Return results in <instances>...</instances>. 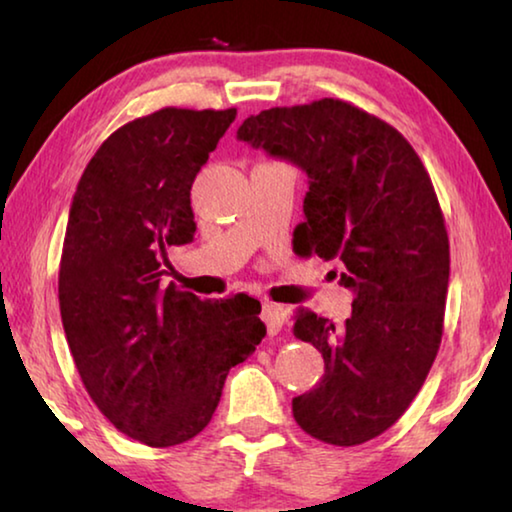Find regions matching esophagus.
<instances>
[{"label": "esophagus", "instance_id": "obj_1", "mask_svg": "<svg viewBox=\"0 0 512 512\" xmlns=\"http://www.w3.org/2000/svg\"><path fill=\"white\" fill-rule=\"evenodd\" d=\"M262 320L266 323V332L268 336L280 334V329L284 325V311L280 305H273V302H264L262 305Z\"/></svg>", "mask_w": 512, "mask_h": 512}]
</instances>
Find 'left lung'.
Returning <instances> with one entry per match:
<instances>
[{
    "mask_svg": "<svg viewBox=\"0 0 512 512\" xmlns=\"http://www.w3.org/2000/svg\"><path fill=\"white\" fill-rule=\"evenodd\" d=\"M237 137L307 173L293 244L339 262L354 293L343 327L298 309L293 334L325 375L293 418L323 443H366L409 409L443 339L449 239L429 173L402 133L339 99L262 110Z\"/></svg>",
    "mask_w": 512,
    "mask_h": 512,
    "instance_id": "left-lung-1",
    "label": "left lung"
}]
</instances>
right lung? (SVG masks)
<instances>
[{"instance_id":"add662e5","label":"right lung","mask_w":512,"mask_h":512,"mask_svg":"<svg viewBox=\"0 0 512 512\" xmlns=\"http://www.w3.org/2000/svg\"><path fill=\"white\" fill-rule=\"evenodd\" d=\"M235 117L162 108L128 121L94 153L69 207L58 273L69 350L99 411L149 447L201 433L230 368L266 336L257 300L162 284L167 248L194 239L196 173Z\"/></svg>"}]
</instances>
